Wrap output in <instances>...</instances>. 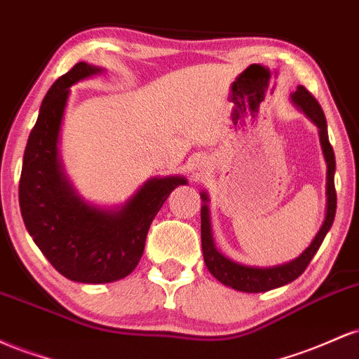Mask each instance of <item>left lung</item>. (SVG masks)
<instances>
[{
  "instance_id": "obj_1",
  "label": "left lung",
  "mask_w": 359,
  "mask_h": 359,
  "mask_svg": "<svg viewBox=\"0 0 359 359\" xmlns=\"http://www.w3.org/2000/svg\"><path fill=\"white\" fill-rule=\"evenodd\" d=\"M292 101L295 102L299 109L311 118V121L319 128V138L320 147H323V154L327 163V182H325V217L320 229L317 231L316 238L312 240L311 245L307 246L306 251L292 262L283 263V265L269 266V269H258V266H246L234 263L224 255H221L214 246L212 233H211V221H209V208H208V194L201 192V199H203V208H201V241H203V255L204 263L208 270L219 280L224 285L234 288V290L248 292V294H257V292H266L271 288H277L287 283L294 282L295 278L304 273L311 259L323 245L325 234L331 229L332 221L336 216V189H334V172H336V158L334 150H332L331 143L327 137V123H325L324 111L320 104L312 96L304 86H297V90L292 94Z\"/></svg>"
}]
</instances>
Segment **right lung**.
<instances>
[{"label": "right lung", "instance_id": "add662e5", "mask_svg": "<svg viewBox=\"0 0 359 359\" xmlns=\"http://www.w3.org/2000/svg\"><path fill=\"white\" fill-rule=\"evenodd\" d=\"M102 69L79 62L59 77L40 106L28 137L18 199L35 245L65 278L108 283L137 269L151 221L184 177L147 180L123 208L100 209L81 199L62 172L59 131L69 88Z\"/></svg>", "mask_w": 359, "mask_h": 359}]
</instances>
